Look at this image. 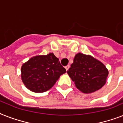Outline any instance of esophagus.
Masks as SVG:
<instances>
[{
  "label": "esophagus",
  "instance_id": "obj_1",
  "mask_svg": "<svg viewBox=\"0 0 123 123\" xmlns=\"http://www.w3.org/2000/svg\"><path fill=\"white\" fill-rule=\"evenodd\" d=\"M70 68V66L69 65H68V66H66L65 67V68H66V71H68L69 69V68Z\"/></svg>",
  "mask_w": 123,
  "mask_h": 123
}]
</instances>
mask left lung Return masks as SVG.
<instances>
[{
    "mask_svg": "<svg viewBox=\"0 0 123 123\" xmlns=\"http://www.w3.org/2000/svg\"><path fill=\"white\" fill-rule=\"evenodd\" d=\"M67 73L79 90L91 93L105 84L109 71L102 62L90 55L78 53Z\"/></svg>",
    "mask_w": 123,
    "mask_h": 123,
    "instance_id": "1",
    "label": "left lung"
}]
</instances>
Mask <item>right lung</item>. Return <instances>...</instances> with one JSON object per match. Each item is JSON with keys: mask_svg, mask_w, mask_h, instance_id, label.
I'll use <instances>...</instances> for the list:
<instances>
[{"mask_svg": "<svg viewBox=\"0 0 123 123\" xmlns=\"http://www.w3.org/2000/svg\"><path fill=\"white\" fill-rule=\"evenodd\" d=\"M21 76L26 87L42 93L50 89L66 71L53 53L36 55L22 65Z\"/></svg>", "mask_w": 123, "mask_h": 123, "instance_id": "right-lung-1", "label": "right lung"}]
</instances>
